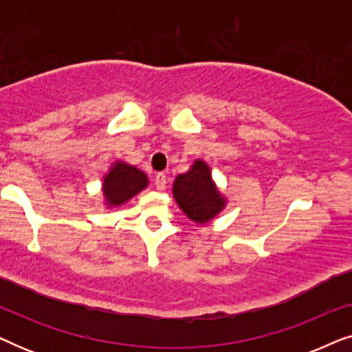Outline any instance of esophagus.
<instances>
[{
	"mask_svg": "<svg viewBox=\"0 0 352 352\" xmlns=\"http://www.w3.org/2000/svg\"><path fill=\"white\" fill-rule=\"evenodd\" d=\"M153 184H155L158 190H163L166 187V176L163 175V173H158V175L155 176V179H153Z\"/></svg>",
	"mask_w": 352,
	"mask_h": 352,
	"instance_id": "obj_1",
	"label": "esophagus"
}]
</instances>
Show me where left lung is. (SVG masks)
<instances>
[{"instance_id": "1", "label": "left lung", "mask_w": 352, "mask_h": 352, "mask_svg": "<svg viewBox=\"0 0 352 352\" xmlns=\"http://www.w3.org/2000/svg\"><path fill=\"white\" fill-rule=\"evenodd\" d=\"M173 195L179 208L195 223H206L223 210L224 200L211 181L210 168L195 162L190 171L176 177Z\"/></svg>"}]
</instances>
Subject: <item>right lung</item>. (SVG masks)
<instances>
[{"mask_svg":"<svg viewBox=\"0 0 352 352\" xmlns=\"http://www.w3.org/2000/svg\"><path fill=\"white\" fill-rule=\"evenodd\" d=\"M147 186V177L138 168L117 163L104 179V194L110 205H122Z\"/></svg>","mask_w":352,"mask_h":352,"instance_id":"right-lung-1","label":"right lung"}]
</instances>
